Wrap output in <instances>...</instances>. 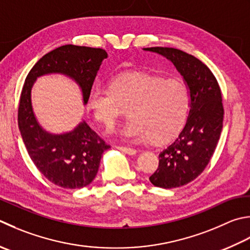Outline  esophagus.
<instances>
[{"label":"esophagus","instance_id":"esophagus-1","mask_svg":"<svg viewBox=\"0 0 250 250\" xmlns=\"http://www.w3.org/2000/svg\"><path fill=\"white\" fill-rule=\"evenodd\" d=\"M117 148H118L119 150L124 151V153L128 154V155H135L136 154V149L134 148H131V147H125V146H116Z\"/></svg>","mask_w":250,"mask_h":250}]
</instances>
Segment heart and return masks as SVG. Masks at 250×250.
I'll return each mask as SVG.
<instances>
[{"label":"heart","mask_w":250,"mask_h":250,"mask_svg":"<svg viewBox=\"0 0 250 250\" xmlns=\"http://www.w3.org/2000/svg\"><path fill=\"white\" fill-rule=\"evenodd\" d=\"M87 104L94 118L110 125L129 107L130 119L115 131L125 139L148 138L164 143L177 136L187 121L190 95L180 80L144 72H124L111 78L108 87L93 86Z\"/></svg>","instance_id":"1"}]
</instances>
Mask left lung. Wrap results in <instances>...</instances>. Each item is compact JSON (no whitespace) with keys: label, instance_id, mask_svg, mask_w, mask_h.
<instances>
[{"label":"left lung","instance_id":"8db88e82","mask_svg":"<svg viewBox=\"0 0 250 250\" xmlns=\"http://www.w3.org/2000/svg\"><path fill=\"white\" fill-rule=\"evenodd\" d=\"M173 63L188 87L189 112L182 132L159 154V166L149 177L157 188H173L192 182L207 167L222 131L223 104L218 81L198 58L173 47H147Z\"/></svg>","mask_w":250,"mask_h":250}]
</instances>
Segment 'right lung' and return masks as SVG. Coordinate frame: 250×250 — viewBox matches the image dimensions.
Masks as SVG:
<instances>
[{"label": "right lung", "instance_id": "add662e5", "mask_svg": "<svg viewBox=\"0 0 250 250\" xmlns=\"http://www.w3.org/2000/svg\"><path fill=\"white\" fill-rule=\"evenodd\" d=\"M107 56L103 48L67 44L40 58L24 80L18 107V126L22 141L38 170L62 188H81L89 185L96 177L103 153L110 148V145L85 121L62 134L44 130L32 109V86L38 77L62 73L80 86L85 105L97 71Z\"/></svg>", "mask_w": 250, "mask_h": 250}]
</instances>
